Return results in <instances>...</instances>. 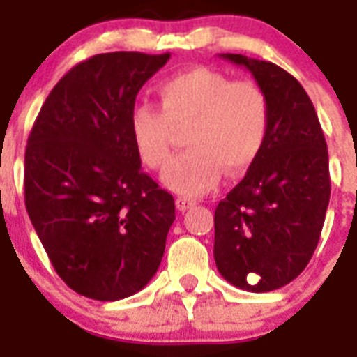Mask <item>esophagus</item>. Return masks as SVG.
I'll return each mask as SVG.
<instances>
[{"mask_svg": "<svg viewBox=\"0 0 357 357\" xmlns=\"http://www.w3.org/2000/svg\"><path fill=\"white\" fill-rule=\"evenodd\" d=\"M197 206V200L193 198H188V197H178L176 198V207L181 211H188V209H193Z\"/></svg>", "mask_w": 357, "mask_h": 357, "instance_id": "obj_1", "label": "esophagus"}]
</instances>
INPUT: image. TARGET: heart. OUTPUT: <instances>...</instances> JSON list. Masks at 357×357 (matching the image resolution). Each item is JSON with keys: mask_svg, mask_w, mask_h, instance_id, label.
I'll return each mask as SVG.
<instances>
[{"mask_svg": "<svg viewBox=\"0 0 357 357\" xmlns=\"http://www.w3.org/2000/svg\"><path fill=\"white\" fill-rule=\"evenodd\" d=\"M157 94L160 109L150 103L132 109L130 134L141 160L160 169L172 157L173 128L188 125L189 148L162 175L169 189L198 197L218 184L222 169L238 176L259 157L270 127V103L259 84L193 68L160 82Z\"/></svg>", "mask_w": 357, "mask_h": 357, "instance_id": "1", "label": "heart"}]
</instances>
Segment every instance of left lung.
I'll list each match as a JSON object with an SVG mask.
<instances>
[{
	"label": "left lung",
	"instance_id": "8db88e82",
	"mask_svg": "<svg viewBox=\"0 0 357 357\" xmlns=\"http://www.w3.org/2000/svg\"><path fill=\"white\" fill-rule=\"evenodd\" d=\"M222 56L263 87L270 127L259 157L214 211V261L236 288L272 291L301 275L320 239L331 197L327 143L295 77L272 62Z\"/></svg>",
	"mask_w": 357,
	"mask_h": 357
}]
</instances>
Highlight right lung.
I'll return each mask as SVG.
<instances>
[{"label": "right lung", "mask_w": 357, "mask_h": 357, "mask_svg": "<svg viewBox=\"0 0 357 357\" xmlns=\"http://www.w3.org/2000/svg\"><path fill=\"white\" fill-rule=\"evenodd\" d=\"M169 53H100L69 69L46 98L24 153V204L66 284L119 301L150 282L175 200L141 169L130 112Z\"/></svg>", "instance_id": "1"}]
</instances>
